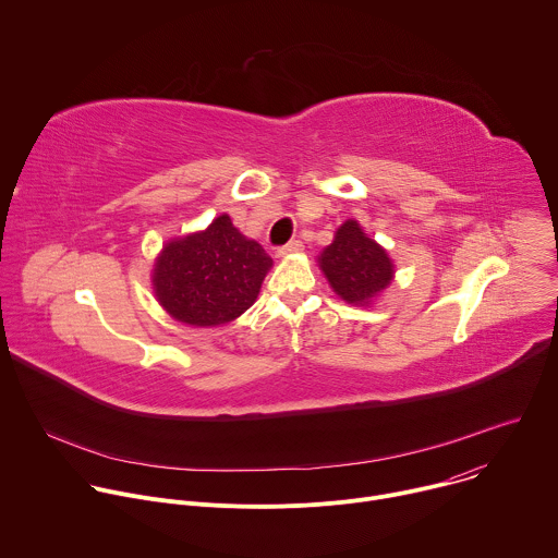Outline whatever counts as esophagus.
Wrapping results in <instances>:
<instances>
[{
  "instance_id": "obj_1",
  "label": "esophagus",
  "mask_w": 558,
  "mask_h": 558,
  "mask_svg": "<svg viewBox=\"0 0 558 558\" xmlns=\"http://www.w3.org/2000/svg\"><path fill=\"white\" fill-rule=\"evenodd\" d=\"M302 243L300 241H291V243H287V245H282V247H278V256H291V254H298V252H302Z\"/></svg>"
}]
</instances>
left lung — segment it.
I'll return each instance as SVG.
<instances>
[{
	"label": "left lung",
	"mask_w": 558,
	"mask_h": 558,
	"mask_svg": "<svg viewBox=\"0 0 558 558\" xmlns=\"http://www.w3.org/2000/svg\"><path fill=\"white\" fill-rule=\"evenodd\" d=\"M320 267L336 293L351 304H368L392 278L390 258L355 220L338 229L336 241L320 256Z\"/></svg>",
	"instance_id": "left-lung-1"
}]
</instances>
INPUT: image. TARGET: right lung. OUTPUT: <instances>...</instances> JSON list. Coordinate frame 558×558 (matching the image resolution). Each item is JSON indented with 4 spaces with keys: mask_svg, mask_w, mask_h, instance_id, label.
<instances>
[{
    "mask_svg": "<svg viewBox=\"0 0 558 558\" xmlns=\"http://www.w3.org/2000/svg\"><path fill=\"white\" fill-rule=\"evenodd\" d=\"M271 258L218 216L205 231L168 243L154 269L158 302L194 327L225 325L258 298Z\"/></svg>",
    "mask_w": 558,
    "mask_h": 558,
    "instance_id": "add662e5",
    "label": "right lung"
}]
</instances>
